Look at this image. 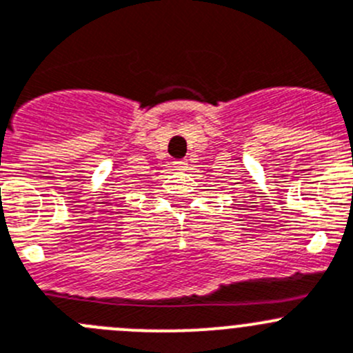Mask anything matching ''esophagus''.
<instances>
[{
  "mask_svg": "<svg viewBox=\"0 0 353 353\" xmlns=\"http://www.w3.org/2000/svg\"><path fill=\"white\" fill-rule=\"evenodd\" d=\"M173 168H174V170H179V171L185 170V168H187V161H174Z\"/></svg>",
  "mask_w": 353,
  "mask_h": 353,
  "instance_id": "esophagus-1",
  "label": "esophagus"
}]
</instances>
